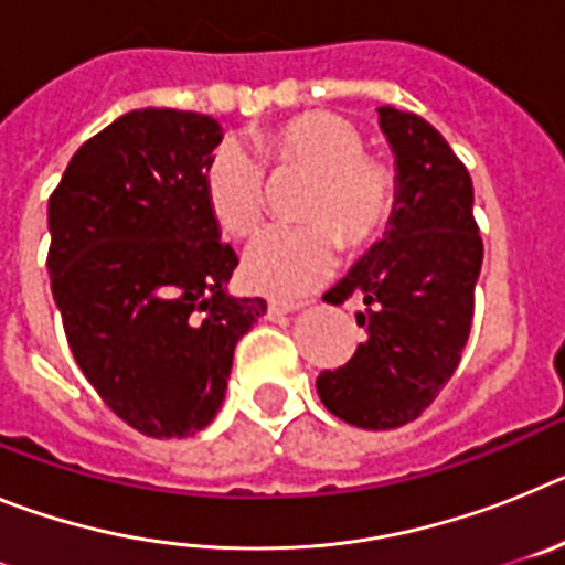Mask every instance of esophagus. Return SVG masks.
Wrapping results in <instances>:
<instances>
[{
    "mask_svg": "<svg viewBox=\"0 0 565 565\" xmlns=\"http://www.w3.org/2000/svg\"><path fill=\"white\" fill-rule=\"evenodd\" d=\"M297 302H277V299H271V302H268V308H266V317L268 319H277V317H282V313H291V311H297Z\"/></svg>",
    "mask_w": 565,
    "mask_h": 565,
    "instance_id": "34e87169",
    "label": "esophagus"
}]
</instances>
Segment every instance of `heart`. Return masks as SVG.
<instances>
[{
  "instance_id": "heart-1",
  "label": "heart",
  "mask_w": 565,
  "mask_h": 565,
  "mask_svg": "<svg viewBox=\"0 0 565 565\" xmlns=\"http://www.w3.org/2000/svg\"><path fill=\"white\" fill-rule=\"evenodd\" d=\"M254 147L277 172L311 174L291 228H266L243 252V282L252 291L294 299L333 271L339 239L371 243L393 209L391 167L364 152L362 132L333 113H302L266 129ZM203 194L214 223L246 237L266 214V167L246 143L226 141L203 169Z\"/></svg>"
}]
</instances>
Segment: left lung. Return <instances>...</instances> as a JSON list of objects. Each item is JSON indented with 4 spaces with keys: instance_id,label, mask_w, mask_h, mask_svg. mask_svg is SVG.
I'll use <instances>...</instances> for the list:
<instances>
[{
    "instance_id": "8db88e82",
    "label": "left lung",
    "mask_w": 565,
    "mask_h": 565,
    "mask_svg": "<svg viewBox=\"0 0 565 565\" xmlns=\"http://www.w3.org/2000/svg\"><path fill=\"white\" fill-rule=\"evenodd\" d=\"M396 158V201L382 239L326 294L362 299L367 331L351 362L317 376L328 411L362 430H393L422 416L450 382L472 326L483 243L472 178L433 124L376 107Z\"/></svg>"
}]
</instances>
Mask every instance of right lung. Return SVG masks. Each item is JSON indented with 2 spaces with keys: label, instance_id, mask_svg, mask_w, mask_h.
<instances>
[{
  "label": "right lung",
  "instance_id": "add662e5",
  "mask_svg": "<svg viewBox=\"0 0 565 565\" xmlns=\"http://www.w3.org/2000/svg\"><path fill=\"white\" fill-rule=\"evenodd\" d=\"M212 115L147 107L93 135L50 194L47 274L70 351L109 411L152 438L203 430L226 398L234 344L266 299L228 294L203 169Z\"/></svg>",
  "mask_w": 565,
  "mask_h": 565
}]
</instances>
